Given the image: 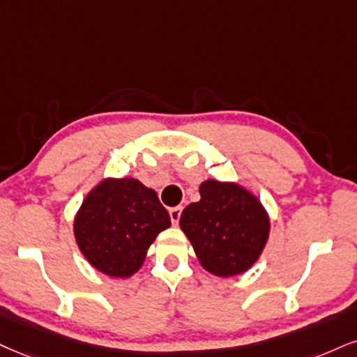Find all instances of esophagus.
<instances>
[{"instance_id":"1","label":"esophagus","mask_w":357,"mask_h":357,"mask_svg":"<svg viewBox=\"0 0 357 357\" xmlns=\"http://www.w3.org/2000/svg\"><path fill=\"white\" fill-rule=\"evenodd\" d=\"M169 213H170L172 223H174V225H177L178 220H180V215H182V206H174V208L169 210Z\"/></svg>"}]
</instances>
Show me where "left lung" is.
<instances>
[{"instance_id":"1","label":"left lung","mask_w":357,"mask_h":357,"mask_svg":"<svg viewBox=\"0 0 357 357\" xmlns=\"http://www.w3.org/2000/svg\"><path fill=\"white\" fill-rule=\"evenodd\" d=\"M200 200L185 206L180 228L193 246L199 263L218 278L248 271L270 238V215L261 200L238 182L206 178Z\"/></svg>"}]
</instances>
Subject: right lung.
<instances>
[{"instance_id": "1", "label": "right lung", "mask_w": 357, "mask_h": 357, "mask_svg": "<svg viewBox=\"0 0 357 357\" xmlns=\"http://www.w3.org/2000/svg\"><path fill=\"white\" fill-rule=\"evenodd\" d=\"M172 225L157 192L135 177H107L91 188L74 215L76 243L96 270L130 278L158 233Z\"/></svg>"}]
</instances>
